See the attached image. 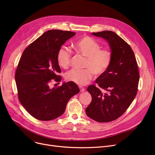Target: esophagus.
Masks as SVG:
<instances>
[{"instance_id": "obj_1", "label": "esophagus", "mask_w": 155, "mask_h": 155, "mask_svg": "<svg viewBox=\"0 0 155 155\" xmlns=\"http://www.w3.org/2000/svg\"><path fill=\"white\" fill-rule=\"evenodd\" d=\"M79 88H80V91L81 92H85V88H84L83 87L80 86V87H79Z\"/></svg>"}]
</instances>
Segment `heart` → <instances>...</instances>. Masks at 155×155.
<instances>
[{
  "mask_svg": "<svg viewBox=\"0 0 155 155\" xmlns=\"http://www.w3.org/2000/svg\"><path fill=\"white\" fill-rule=\"evenodd\" d=\"M75 51L85 57L84 70L72 69L67 72L65 78L78 85L88 83L93 73L96 76L103 75L109 68L112 61V53L108 50H101V46L95 40L89 36L80 38L73 45ZM71 52L66 47H61L57 53V61L63 68L69 67Z\"/></svg>",
  "mask_w": 155,
  "mask_h": 155,
  "instance_id": "heart-1",
  "label": "heart"
}]
</instances>
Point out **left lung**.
Wrapping results in <instances>:
<instances>
[{
    "label": "left lung",
    "mask_w": 155,
    "mask_h": 155,
    "mask_svg": "<svg viewBox=\"0 0 155 155\" xmlns=\"http://www.w3.org/2000/svg\"><path fill=\"white\" fill-rule=\"evenodd\" d=\"M92 35L107 41L112 61L107 71L95 80L100 88L94 85L87 88L92 100L85 112L97 122L107 123L123 115L134 99L140 80L139 71L132 48L116 33L104 31ZM101 90L108 92L104 94Z\"/></svg>",
    "instance_id": "obj_1"
}]
</instances>
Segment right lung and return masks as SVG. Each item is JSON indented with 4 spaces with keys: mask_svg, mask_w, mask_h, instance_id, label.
<instances>
[{
    "mask_svg": "<svg viewBox=\"0 0 155 155\" xmlns=\"http://www.w3.org/2000/svg\"><path fill=\"white\" fill-rule=\"evenodd\" d=\"M75 32L49 30L24 51L15 71L19 100L28 113L40 120H51L61 116L71 97L80 92L71 82L50 87L51 80L60 82L61 73L57 53Z\"/></svg>",
    "mask_w": 155,
    "mask_h": 155,
    "instance_id": "add662e5",
    "label": "right lung"
}]
</instances>
